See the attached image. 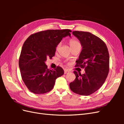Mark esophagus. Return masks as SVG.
Returning <instances> with one entry per match:
<instances>
[{"label": "esophagus", "mask_w": 124, "mask_h": 124, "mask_svg": "<svg viewBox=\"0 0 124 124\" xmlns=\"http://www.w3.org/2000/svg\"><path fill=\"white\" fill-rule=\"evenodd\" d=\"M69 72V71L68 70H67V69H65V70H64V73H65V74L68 73Z\"/></svg>", "instance_id": "1"}]
</instances>
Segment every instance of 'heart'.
Masks as SVG:
<instances>
[{"label":"heart","mask_w":124,"mask_h":124,"mask_svg":"<svg viewBox=\"0 0 124 124\" xmlns=\"http://www.w3.org/2000/svg\"><path fill=\"white\" fill-rule=\"evenodd\" d=\"M69 45L71 47H73L74 46H79L80 45V43L77 39L75 38H72L69 40ZM60 46V44H58L57 46H56V50H57Z\"/></svg>","instance_id":"b5f03b06"}]
</instances>
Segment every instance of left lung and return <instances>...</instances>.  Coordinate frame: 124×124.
Listing matches in <instances>:
<instances>
[{"label": "left lung", "instance_id": "obj_1", "mask_svg": "<svg viewBox=\"0 0 124 124\" xmlns=\"http://www.w3.org/2000/svg\"><path fill=\"white\" fill-rule=\"evenodd\" d=\"M72 34L82 46L76 66L84 68L85 73L81 75L74 71L76 79L69 87L74 93L88 96L99 89L106 80L109 71V54L105 43L92 33L74 31Z\"/></svg>", "mask_w": 124, "mask_h": 124}]
</instances>
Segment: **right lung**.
Instances as JSON below:
<instances>
[{"mask_svg":"<svg viewBox=\"0 0 124 124\" xmlns=\"http://www.w3.org/2000/svg\"><path fill=\"white\" fill-rule=\"evenodd\" d=\"M70 29L47 30L30 36L22 47L19 59L21 77L31 92L42 94L53 88L55 80L64 71L61 67L47 69V58L55 56L56 47L63 38L71 36Z\"/></svg>","mask_w":124,"mask_h":124,"instance_id":"right-lung-1","label":"right lung"}]
</instances>
